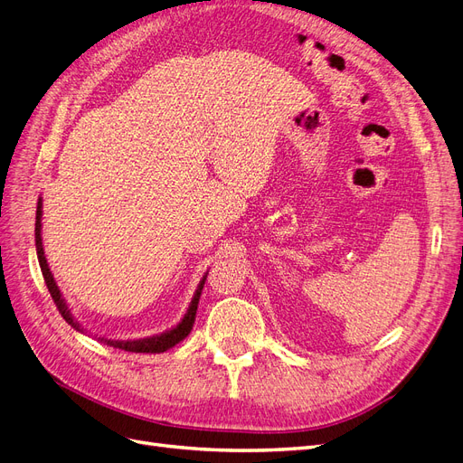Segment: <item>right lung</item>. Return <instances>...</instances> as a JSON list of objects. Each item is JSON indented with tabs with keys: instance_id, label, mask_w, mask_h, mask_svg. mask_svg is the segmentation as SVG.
Here are the masks:
<instances>
[{
	"instance_id": "obj_1",
	"label": "right lung",
	"mask_w": 463,
	"mask_h": 463,
	"mask_svg": "<svg viewBox=\"0 0 463 463\" xmlns=\"http://www.w3.org/2000/svg\"><path fill=\"white\" fill-rule=\"evenodd\" d=\"M42 199H38V206H36V228H34V237H36V255H38V262H40V270H42V276H44V282L48 286V291L50 296L55 303V307H58V311L61 313V317L65 318V322H69L75 330L79 332H85V328H82L79 322L75 320V317L71 315V309H69L61 291L58 288V284H55L53 279V274L50 272V266H48V260L44 257V247H42ZM204 279L206 276H203V279L197 286V291H194V296L191 299V305L189 309L185 313V317L181 318V322L177 326H174L172 330H165L162 334H156V335H150V338H141V340H108V338H98L100 342L111 345V347H118V349H125V352H133V354H162L165 352V349L174 347L175 344H179L181 340H185L189 332L193 330V325H194V315H197V307H199V299H201V291H203V286H204Z\"/></svg>"
}]
</instances>
